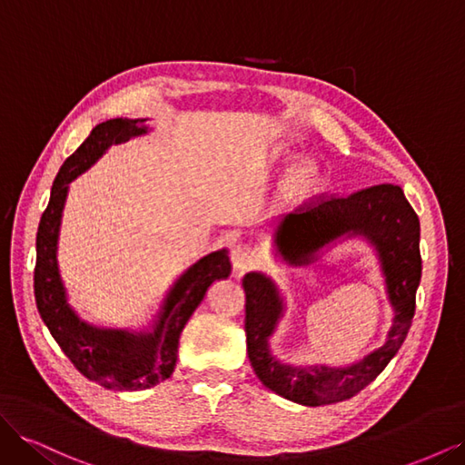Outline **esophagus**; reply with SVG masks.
I'll list each match as a JSON object with an SVG mask.
<instances>
[{
    "instance_id": "1",
    "label": "esophagus",
    "mask_w": 465,
    "mask_h": 465,
    "mask_svg": "<svg viewBox=\"0 0 465 465\" xmlns=\"http://www.w3.org/2000/svg\"><path fill=\"white\" fill-rule=\"evenodd\" d=\"M231 262H232L234 272L242 273L252 263H254V250H252L248 244H236L231 250Z\"/></svg>"
}]
</instances>
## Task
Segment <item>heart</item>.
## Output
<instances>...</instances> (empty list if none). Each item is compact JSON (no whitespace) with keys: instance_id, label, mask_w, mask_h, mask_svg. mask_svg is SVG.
<instances>
[{"instance_id":"heart-1","label":"heart","mask_w":465,"mask_h":465,"mask_svg":"<svg viewBox=\"0 0 465 465\" xmlns=\"http://www.w3.org/2000/svg\"><path fill=\"white\" fill-rule=\"evenodd\" d=\"M320 184H322L320 168L316 163L308 161L292 173L289 184H287V192H289V195H292V198H304V195L318 190Z\"/></svg>"}]
</instances>
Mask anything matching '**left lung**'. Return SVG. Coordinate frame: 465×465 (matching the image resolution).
I'll return each instance as SVG.
<instances>
[{"label": "left lung", "instance_id": "8db88e82", "mask_svg": "<svg viewBox=\"0 0 465 465\" xmlns=\"http://www.w3.org/2000/svg\"><path fill=\"white\" fill-rule=\"evenodd\" d=\"M343 234H361L376 248L393 306V326L386 343L371 355L343 369L291 367L272 357L267 340L283 316V301L270 277L244 275L248 359L265 388L301 405H330L353 398L386 369L398 353L415 314V292L420 281L419 217L403 190L378 184L340 198H320L304 203L279 223L275 246L291 265L311 263L320 248Z\"/></svg>", "mask_w": 465, "mask_h": 465}]
</instances>
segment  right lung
Returning <instances> with one entry per match:
<instances>
[{"instance_id": "right-lung-1", "label": "right lung", "mask_w": 465, "mask_h": 465, "mask_svg": "<svg viewBox=\"0 0 465 465\" xmlns=\"http://www.w3.org/2000/svg\"><path fill=\"white\" fill-rule=\"evenodd\" d=\"M145 120L116 118L98 124L79 149L67 157L54 180L48 207L36 232L35 299L40 318L74 367L106 390H145L163 382L176 367L178 340L186 322L217 279L229 277L227 250H219L195 262L166 294L153 331L101 330L89 326L67 304L58 272V234L69 182L101 157L110 147L147 134Z\"/></svg>"}]
</instances>
